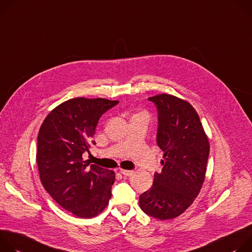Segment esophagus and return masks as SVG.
<instances>
[{
    "label": "esophagus",
    "mask_w": 252,
    "mask_h": 252,
    "mask_svg": "<svg viewBox=\"0 0 252 252\" xmlns=\"http://www.w3.org/2000/svg\"><path fill=\"white\" fill-rule=\"evenodd\" d=\"M120 173H121V174H123L124 176H131V175L134 173V171H133V170H125V169H121V170H120Z\"/></svg>",
    "instance_id": "obj_1"
}]
</instances>
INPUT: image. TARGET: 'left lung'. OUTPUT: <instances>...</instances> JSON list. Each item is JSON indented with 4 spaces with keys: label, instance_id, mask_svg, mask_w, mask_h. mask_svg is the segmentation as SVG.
Masks as SVG:
<instances>
[{
    "label": "left lung",
    "instance_id": "8db88e82",
    "mask_svg": "<svg viewBox=\"0 0 252 252\" xmlns=\"http://www.w3.org/2000/svg\"><path fill=\"white\" fill-rule=\"evenodd\" d=\"M157 107V145L164 152L160 173L139 197L149 216L172 219L197 197L205 179L209 142L197 112L190 103L169 94L148 98Z\"/></svg>",
    "mask_w": 252,
    "mask_h": 252
}]
</instances>
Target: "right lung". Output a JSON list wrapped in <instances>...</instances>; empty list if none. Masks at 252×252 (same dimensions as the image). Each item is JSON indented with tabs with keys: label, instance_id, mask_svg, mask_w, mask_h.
I'll return each instance as SVG.
<instances>
[{
	"label": "right lung",
	"instance_id": "right-lung-1",
	"mask_svg": "<svg viewBox=\"0 0 252 252\" xmlns=\"http://www.w3.org/2000/svg\"><path fill=\"white\" fill-rule=\"evenodd\" d=\"M118 101L74 98L53 109L38 134L37 165L52 198L80 218L101 213L111 198L115 172L84 161L98 121Z\"/></svg>",
	"mask_w": 252,
	"mask_h": 252
}]
</instances>
